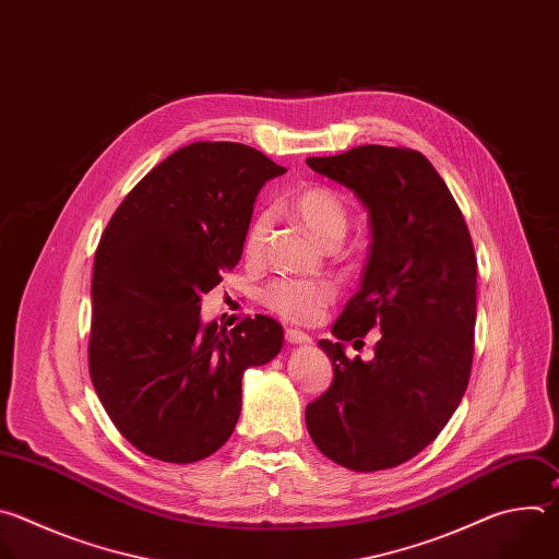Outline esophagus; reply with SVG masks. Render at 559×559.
Wrapping results in <instances>:
<instances>
[{
  "instance_id": "obj_1",
  "label": "esophagus",
  "mask_w": 559,
  "mask_h": 559,
  "mask_svg": "<svg viewBox=\"0 0 559 559\" xmlns=\"http://www.w3.org/2000/svg\"><path fill=\"white\" fill-rule=\"evenodd\" d=\"M284 340H286L288 344H310V342H312L310 334H306V332H301V330H297V328H286V330H284Z\"/></svg>"
}]
</instances>
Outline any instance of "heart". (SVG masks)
<instances>
[{"label":"heart","instance_id":"heart-1","mask_svg":"<svg viewBox=\"0 0 559 559\" xmlns=\"http://www.w3.org/2000/svg\"><path fill=\"white\" fill-rule=\"evenodd\" d=\"M293 215L325 247L342 242L348 231L350 213L337 191L328 187H308L290 202ZM273 229V211L262 209L253 215L245 234V255L258 262L266 253ZM337 288L328 280L280 277L262 288V304L290 323H312L334 301Z\"/></svg>","mask_w":559,"mask_h":559}]
</instances>
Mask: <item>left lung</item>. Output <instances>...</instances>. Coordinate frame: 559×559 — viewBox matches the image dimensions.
<instances>
[{"label":"left lung","mask_w":559,"mask_h":559,"mask_svg":"<svg viewBox=\"0 0 559 559\" xmlns=\"http://www.w3.org/2000/svg\"><path fill=\"white\" fill-rule=\"evenodd\" d=\"M353 189L372 225L361 288L321 340L330 388L306 405L323 456L353 472L396 467L440 433L472 374L476 253L465 217L433 165L416 150L359 145L308 158ZM381 329L376 359L348 360L346 341Z\"/></svg>","instance_id":"obj_1"}]
</instances>
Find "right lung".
<instances>
[{
	"mask_svg": "<svg viewBox=\"0 0 559 559\" xmlns=\"http://www.w3.org/2000/svg\"><path fill=\"white\" fill-rule=\"evenodd\" d=\"M242 143H191L119 204L94 253L87 364L117 429L143 454L195 463L229 440L242 374L271 361L282 325L200 323V299L236 269L260 187L284 174Z\"/></svg>",
	"mask_w": 559,
	"mask_h": 559,
	"instance_id": "right-lung-1",
	"label": "right lung"
}]
</instances>
